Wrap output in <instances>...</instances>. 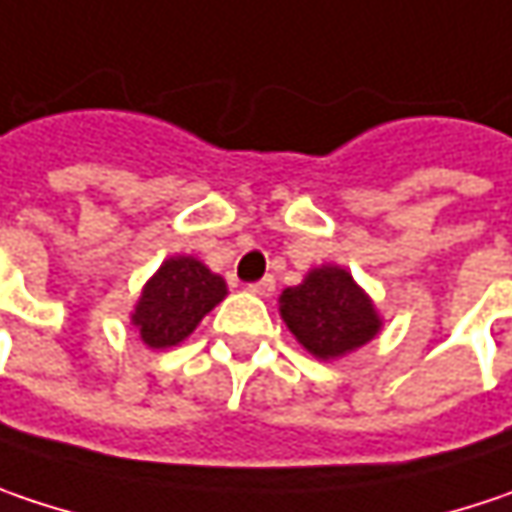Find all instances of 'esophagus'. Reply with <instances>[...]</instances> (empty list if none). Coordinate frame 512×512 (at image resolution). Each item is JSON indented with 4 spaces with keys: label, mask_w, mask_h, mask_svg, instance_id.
Instances as JSON below:
<instances>
[{
    "label": "esophagus",
    "mask_w": 512,
    "mask_h": 512,
    "mask_svg": "<svg viewBox=\"0 0 512 512\" xmlns=\"http://www.w3.org/2000/svg\"><path fill=\"white\" fill-rule=\"evenodd\" d=\"M249 292H252V295H257V298H269V295L275 292V278H272V275L260 278L257 284H249Z\"/></svg>",
    "instance_id": "obj_1"
}]
</instances>
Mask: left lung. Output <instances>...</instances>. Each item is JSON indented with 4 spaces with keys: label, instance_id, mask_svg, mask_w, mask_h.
Masks as SVG:
<instances>
[{
    "label": "left lung",
    "instance_id": "1",
    "mask_svg": "<svg viewBox=\"0 0 512 512\" xmlns=\"http://www.w3.org/2000/svg\"><path fill=\"white\" fill-rule=\"evenodd\" d=\"M278 310L295 342L324 362L359 350L382 330L374 298L336 263L316 266L301 284L286 286Z\"/></svg>",
    "mask_w": 512,
    "mask_h": 512
}]
</instances>
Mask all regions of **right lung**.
Returning <instances> with one entry per match:
<instances>
[{"instance_id":"1","label":"right lung","mask_w":512,"mask_h":512,"mask_svg":"<svg viewBox=\"0 0 512 512\" xmlns=\"http://www.w3.org/2000/svg\"><path fill=\"white\" fill-rule=\"evenodd\" d=\"M228 295L226 278L194 255H173L141 286L130 324L150 350L182 345Z\"/></svg>"}]
</instances>
